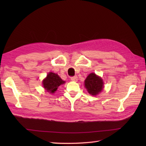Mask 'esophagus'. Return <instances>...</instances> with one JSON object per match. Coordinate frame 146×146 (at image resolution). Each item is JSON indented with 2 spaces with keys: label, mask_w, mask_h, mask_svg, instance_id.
Returning a JSON list of instances; mask_svg holds the SVG:
<instances>
[{
  "label": "esophagus",
  "mask_w": 146,
  "mask_h": 146,
  "mask_svg": "<svg viewBox=\"0 0 146 146\" xmlns=\"http://www.w3.org/2000/svg\"><path fill=\"white\" fill-rule=\"evenodd\" d=\"M71 80L73 82H76L77 80H78V77H77L76 76H72V77H71Z\"/></svg>",
  "instance_id": "34e87169"
}]
</instances>
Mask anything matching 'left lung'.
I'll use <instances>...</instances> for the list:
<instances>
[{
	"instance_id": "left-lung-1",
	"label": "left lung",
	"mask_w": 146,
	"mask_h": 146,
	"mask_svg": "<svg viewBox=\"0 0 146 146\" xmlns=\"http://www.w3.org/2000/svg\"><path fill=\"white\" fill-rule=\"evenodd\" d=\"M102 79L95 73H90L85 80V86L90 95H97L103 89Z\"/></svg>"
}]
</instances>
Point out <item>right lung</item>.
<instances>
[{
	"mask_svg": "<svg viewBox=\"0 0 146 146\" xmlns=\"http://www.w3.org/2000/svg\"><path fill=\"white\" fill-rule=\"evenodd\" d=\"M65 82L57 74L50 72L48 73L47 77L43 80L42 84L44 88L47 90L48 92L53 94L58 88L59 86L63 84Z\"/></svg>",
	"mask_w": 146,
	"mask_h": 146,
	"instance_id": "right-lung-1",
	"label": "right lung"
}]
</instances>
